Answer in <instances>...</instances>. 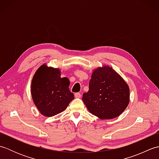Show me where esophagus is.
<instances>
[{"mask_svg":"<svg viewBox=\"0 0 159 159\" xmlns=\"http://www.w3.org/2000/svg\"><path fill=\"white\" fill-rule=\"evenodd\" d=\"M74 96H75L76 98H80L81 97V94H80V93H76L75 94H74Z\"/></svg>","mask_w":159,"mask_h":159,"instance_id":"obj_1","label":"esophagus"}]
</instances>
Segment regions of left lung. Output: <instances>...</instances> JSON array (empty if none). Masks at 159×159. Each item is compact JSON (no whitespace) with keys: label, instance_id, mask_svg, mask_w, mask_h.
<instances>
[{"label":"left lung","instance_id":"1","mask_svg":"<svg viewBox=\"0 0 159 159\" xmlns=\"http://www.w3.org/2000/svg\"><path fill=\"white\" fill-rule=\"evenodd\" d=\"M87 109L101 120L116 118L130 101V89L119 74L109 66L97 67L89 80V91L83 94Z\"/></svg>","mask_w":159,"mask_h":159}]
</instances>
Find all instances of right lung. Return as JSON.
<instances>
[{
    "label": "right lung",
    "instance_id": "1",
    "mask_svg": "<svg viewBox=\"0 0 159 159\" xmlns=\"http://www.w3.org/2000/svg\"><path fill=\"white\" fill-rule=\"evenodd\" d=\"M67 78H61L59 68L43 64L33 75L31 92L35 105L42 115L52 117L66 109L74 95L69 89Z\"/></svg>",
    "mask_w": 159,
    "mask_h": 159
}]
</instances>
